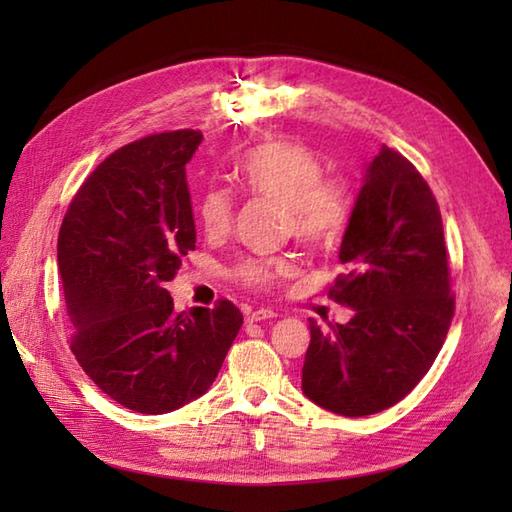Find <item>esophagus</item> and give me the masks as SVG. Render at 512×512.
Instances as JSON below:
<instances>
[{
  "mask_svg": "<svg viewBox=\"0 0 512 512\" xmlns=\"http://www.w3.org/2000/svg\"><path fill=\"white\" fill-rule=\"evenodd\" d=\"M275 317H277V312L266 310V308H259V310L248 312V314H246V321L257 323V321H268V319H275Z\"/></svg>",
  "mask_w": 512,
  "mask_h": 512,
  "instance_id": "obj_1",
  "label": "esophagus"
}]
</instances>
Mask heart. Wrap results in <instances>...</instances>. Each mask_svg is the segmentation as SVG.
I'll list each match as a JSON object with an SVG mask.
<instances>
[{
    "label": "heart",
    "instance_id": "b5f03b06",
    "mask_svg": "<svg viewBox=\"0 0 512 512\" xmlns=\"http://www.w3.org/2000/svg\"><path fill=\"white\" fill-rule=\"evenodd\" d=\"M235 180L246 193L281 204L284 233L308 248L332 246L350 220V198L341 180L323 176L317 151L297 140H266L250 147L235 165ZM235 202L224 189L200 195L198 217L211 237H224L233 226ZM295 273L286 255L253 257L235 268V277L255 290L275 288Z\"/></svg>",
    "mask_w": 512,
    "mask_h": 512
}]
</instances>
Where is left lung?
I'll return each instance as SVG.
<instances>
[{
  "label": "left lung",
  "instance_id": "left-lung-1",
  "mask_svg": "<svg viewBox=\"0 0 512 512\" xmlns=\"http://www.w3.org/2000/svg\"><path fill=\"white\" fill-rule=\"evenodd\" d=\"M330 297L354 310L321 330L310 319L301 389L347 418L372 416L416 387L447 339L455 299L438 202L398 151L369 162L345 228Z\"/></svg>",
  "mask_w": 512,
  "mask_h": 512
}]
</instances>
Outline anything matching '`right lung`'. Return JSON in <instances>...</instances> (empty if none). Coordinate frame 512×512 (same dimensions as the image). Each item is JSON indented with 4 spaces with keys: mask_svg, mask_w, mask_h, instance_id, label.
Returning a JSON list of instances; mask_svg holds the SVG:
<instances>
[{
    "mask_svg": "<svg viewBox=\"0 0 512 512\" xmlns=\"http://www.w3.org/2000/svg\"><path fill=\"white\" fill-rule=\"evenodd\" d=\"M200 143V132L180 129L116 149L59 231L70 350L96 387L149 416L206 394L244 323L226 299L178 314L165 288L195 248L184 167Z\"/></svg>",
    "mask_w": 512,
    "mask_h": 512,
    "instance_id": "add662e5",
    "label": "right lung"
}]
</instances>
